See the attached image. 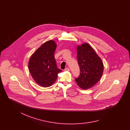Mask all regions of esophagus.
I'll return each mask as SVG.
<instances>
[{
  "mask_svg": "<svg viewBox=\"0 0 130 130\" xmlns=\"http://www.w3.org/2000/svg\"><path fill=\"white\" fill-rule=\"evenodd\" d=\"M70 69L69 68H65V69H64V71H70Z\"/></svg>",
  "mask_w": 130,
  "mask_h": 130,
  "instance_id": "34e87169",
  "label": "esophagus"
}]
</instances>
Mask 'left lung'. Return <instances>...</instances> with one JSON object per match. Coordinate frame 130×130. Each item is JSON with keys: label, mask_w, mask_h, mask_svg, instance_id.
Listing matches in <instances>:
<instances>
[{"label": "left lung", "mask_w": 130, "mask_h": 130, "mask_svg": "<svg viewBox=\"0 0 130 130\" xmlns=\"http://www.w3.org/2000/svg\"><path fill=\"white\" fill-rule=\"evenodd\" d=\"M77 58L80 74L75 80L78 86L86 90L93 86L101 78L104 70L101 59L87 43L77 47Z\"/></svg>", "instance_id": "obj_1"}]
</instances>
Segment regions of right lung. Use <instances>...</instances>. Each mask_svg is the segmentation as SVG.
<instances>
[{
	"label": "right lung",
	"mask_w": 130,
	"mask_h": 130,
	"mask_svg": "<svg viewBox=\"0 0 130 130\" xmlns=\"http://www.w3.org/2000/svg\"><path fill=\"white\" fill-rule=\"evenodd\" d=\"M56 48V42L49 40L43 44L31 55L28 67L31 75L40 86H52L62 71L58 69L54 57Z\"/></svg>",
	"instance_id": "right-lung-1"
}]
</instances>
